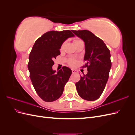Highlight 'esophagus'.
I'll return each instance as SVG.
<instances>
[{
	"label": "esophagus",
	"instance_id": "34e87169",
	"mask_svg": "<svg viewBox=\"0 0 135 135\" xmlns=\"http://www.w3.org/2000/svg\"><path fill=\"white\" fill-rule=\"evenodd\" d=\"M78 72V70L76 69H72V73H76Z\"/></svg>",
	"mask_w": 135,
	"mask_h": 135
}]
</instances>
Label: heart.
<instances>
[{"label":"heart","mask_w":135,"mask_h":135,"mask_svg":"<svg viewBox=\"0 0 135 135\" xmlns=\"http://www.w3.org/2000/svg\"><path fill=\"white\" fill-rule=\"evenodd\" d=\"M79 40H79V39H75L74 41V44L76 43V42H78V41H79ZM64 45H65V43H63V44H62V46H61V50H63V48H64ZM69 64H70V65H74L76 64V61H75V60H74V59H70V60H69Z\"/></svg>","instance_id":"1"}]
</instances>
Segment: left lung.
I'll use <instances>...</instances> for the list:
<instances>
[{"label":"left lung","mask_w":135,"mask_h":135,"mask_svg":"<svg viewBox=\"0 0 135 135\" xmlns=\"http://www.w3.org/2000/svg\"><path fill=\"white\" fill-rule=\"evenodd\" d=\"M85 44L84 67L88 73L75 83L78 93L83 99L95 101L103 92L112 67L110 52L103 40L87 30H71Z\"/></svg>","instance_id":"obj_1"}]
</instances>
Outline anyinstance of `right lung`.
Here are the masks:
<instances>
[{
    "label": "right lung",
    "mask_w": 135,
    "mask_h": 135,
    "mask_svg": "<svg viewBox=\"0 0 135 135\" xmlns=\"http://www.w3.org/2000/svg\"><path fill=\"white\" fill-rule=\"evenodd\" d=\"M71 31H50L36 40L28 57L30 78L36 93L46 102L57 100L71 74V70L64 66L59 70L52 69L54 59L60 55V49L69 38L74 37Z\"/></svg>",
    "instance_id": "1"
}]
</instances>
